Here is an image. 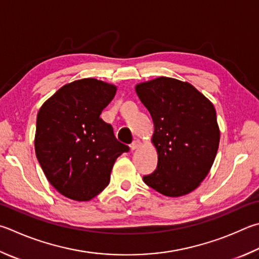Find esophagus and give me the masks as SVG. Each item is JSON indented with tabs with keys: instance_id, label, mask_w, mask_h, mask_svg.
Listing matches in <instances>:
<instances>
[{
	"instance_id": "34e87169",
	"label": "esophagus",
	"mask_w": 259,
	"mask_h": 259,
	"mask_svg": "<svg viewBox=\"0 0 259 259\" xmlns=\"http://www.w3.org/2000/svg\"><path fill=\"white\" fill-rule=\"evenodd\" d=\"M140 145H142V144H140L139 140H134L133 144L130 145V148H131V150H135V149L139 148V147H140Z\"/></svg>"
}]
</instances>
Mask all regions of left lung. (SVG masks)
Returning <instances> with one entry per match:
<instances>
[{"label": "left lung", "mask_w": 259, "mask_h": 259, "mask_svg": "<svg viewBox=\"0 0 259 259\" xmlns=\"http://www.w3.org/2000/svg\"><path fill=\"white\" fill-rule=\"evenodd\" d=\"M136 93L153 119L158 155L144 182L167 197L189 194L208 175L219 149L213 104L192 84L167 77L139 83Z\"/></svg>", "instance_id": "left-lung-1"}]
</instances>
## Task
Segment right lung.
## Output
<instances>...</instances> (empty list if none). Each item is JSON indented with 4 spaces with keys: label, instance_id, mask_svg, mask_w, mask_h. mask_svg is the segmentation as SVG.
Returning <instances> with one entry per match:
<instances>
[{
    "label": "right lung",
    "instance_id": "1",
    "mask_svg": "<svg viewBox=\"0 0 259 259\" xmlns=\"http://www.w3.org/2000/svg\"><path fill=\"white\" fill-rule=\"evenodd\" d=\"M116 93L114 84L86 78L64 84L37 114L35 152L60 194L91 200L110 183L115 159L129 152L100 115Z\"/></svg>",
    "mask_w": 259,
    "mask_h": 259
}]
</instances>
